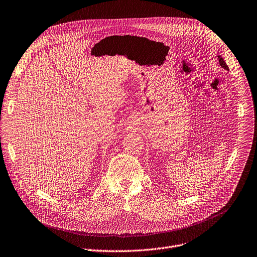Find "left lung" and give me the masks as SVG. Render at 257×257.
Masks as SVG:
<instances>
[{"label":"left lung","mask_w":257,"mask_h":257,"mask_svg":"<svg viewBox=\"0 0 257 257\" xmlns=\"http://www.w3.org/2000/svg\"><path fill=\"white\" fill-rule=\"evenodd\" d=\"M218 59H219V63H220V65H221V67H223V68H224V69H226V70H229L228 65L226 64L225 60L223 59V57H222L221 55H218Z\"/></svg>","instance_id":"1"}]
</instances>
